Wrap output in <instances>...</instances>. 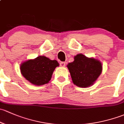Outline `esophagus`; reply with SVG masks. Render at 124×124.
<instances>
[{
    "label": "esophagus",
    "instance_id": "34e87169",
    "mask_svg": "<svg viewBox=\"0 0 124 124\" xmlns=\"http://www.w3.org/2000/svg\"><path fill=\"white\" fill-rule=\"evenodd\" d=\"M66 64V62H60V65L61 67H65Z\"/></svg>",
    "mask_w": 124,
    "mask_h": 124
}]
</instances>
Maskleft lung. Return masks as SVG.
Masks as SVG:
<instances>
[{"instance_id":"left-lung-1","label":"left lung","mask_w":124,"mask_h":124,"mask_svg":"<svg viewBox=\"0 0 124 124\" xmlns=\"http://www.w3.org/2000/svg\"><path fill=\"white\" fill-rule=\"evenodd\" d=\"M67 67L73 84L81 88L93 85L102 71L100 61L88 58L82 54L75 56L73 62L69 63Z\"/></svg>"}]
</instances>
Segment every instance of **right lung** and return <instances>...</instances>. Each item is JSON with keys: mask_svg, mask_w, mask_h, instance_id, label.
I'll return each instance as SVG.
<instances>
[{"mask_svg": "<svg viewBox=\"0 0 124 124\" xmlns=\"http://www.w3.org/2000/svg\"><path fill=\"white\" fill-rule=\"evenodd\" d=\"M57 66H59L57 61L51 60L45 56H39L35 59L23 62L20 70L27 81L39 86L49 82Z\"/></svg>", "mask_w": 124, "mask_h": 124, "instance_id": "add662e5", "label": "right lung"}]
</instances>
